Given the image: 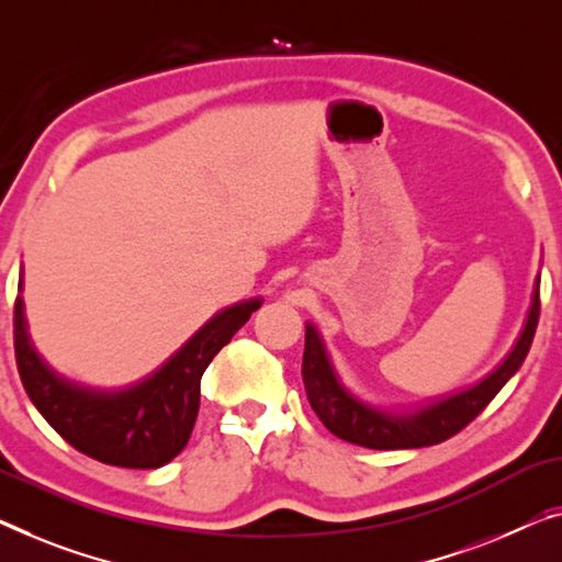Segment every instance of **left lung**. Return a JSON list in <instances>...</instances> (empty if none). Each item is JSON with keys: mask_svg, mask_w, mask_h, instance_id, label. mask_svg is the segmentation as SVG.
Wrapping results in <instances>:
<instances>
[{"mask_svg": "<svg viewBox=\"0 0 562 562\" xmlns=\"http://www.w3.org/2000/svg\"><path fill=\"white\" fill-rule=\"evenodd\" d=\"M540 317V278L535 282L532 305L527 313L525 328L515 348L487 379L474 386L434 398L429 404L416 406L412 412H386L356 398L335 373L328 350L313 323L305 325V353H303V383L310 406L325 429L342 441L358 443L368 449H418L441 443L464 429L480 416L499 389L520 371L527 350L532 346L535 328Z\"/></svg>", "mask_w": 562, "mask_h": 562, "instance_id": "obj_1", "label": "left lung"}]
</instances>
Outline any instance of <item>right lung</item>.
Listing matches in <instances>:
<instances>
[{"instance_id": "right-lung-1", "label": "right lung", "mask_w": 562, "mask_h": 562, "mask_svg": "<svg viewBox=\"0 0 562 562\" xmlns=\"http://www.w3.org/2000/svg\"><path fill=\"white\" fill-rule=\"evenodd\" d=\"M259 305L262 300L255 297L224 307L146 379L125 389H93L65 379L37 353L16 295V371L32 404L70 447L103 464L156 469L187 447L199 414L201 375Z\"/></svg>"}]
</instances>
